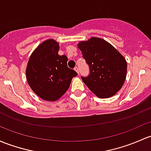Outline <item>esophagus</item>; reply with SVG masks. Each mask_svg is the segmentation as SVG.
I'll use <instances>...</instances> for the list:
<instances>
[{
    "label": "esophagus",
    "mask_w": 151,
    "mask_h": 151,
    "mask_svg": "<svg viewBox=\"0 0 151 151\" xmlns=\"http://www.w3.org/2000/svg\"><path fill=\"white\" fill-rule=\"evenodd\" d=\"M74 70H75L76 71H77V73H78V74H79V69H78V67H77V66H76V67H74Z\"/></svg>",
    "instance_id": "obj_1"
}]
</instances>
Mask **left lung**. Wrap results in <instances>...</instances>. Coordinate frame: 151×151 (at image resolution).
Returning <instances> with one entry per match:
<instances>
[{
    "instance_id": "8db88e82",
    "label": "left lung",
    "mask_w": 151,
    "mask_h": 151,
    "mask_svg": "<svg viewBox=\"0 0 151 151\" xmlns=\"http://www.w3.org/2000/svg\"><path fill=\"white\" fill-rule=\"evenodd\" d=\"M78 47L90 67L88 77H81L84 83L98 98L114 96L126 79L127 64L123 55L110 43L98 37L82 41Z\"/></svg>"
}]
</instances>
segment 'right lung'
Wrapping results in <instances>:
<instances>
[{
	"mask_svg": "<svg viewBox=\"0 0 151 151\" xmlns=\"http://www.w3.org/2000/svg\"><path fill=\"white\" fill-rule=\"evenodd\" d=\"M59 44L53 39L42 42L28 61L26 77L35 93L47 101L59 99L77 73L67 66L66 55L58 54Z\"/></svg>",
	"mask_w": 151,
	"mask_h": 151,
	"instance_id": "right-lung-1",
	"label": "right lung"
}]
</instances>
